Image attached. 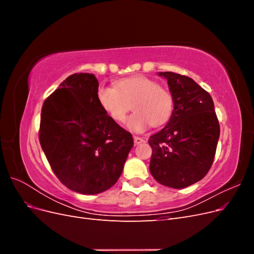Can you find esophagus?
Wrapping results in <instances>:
<instances>
[{"label":"esophagus","instance_id":"obj_1","mask_svg":"<svg viewBox=\"0 0 254 254\" xmlns=\"http://www.w3.org/2000/svg\"><path fill=\"white\" fill-rule=\"evenodd\" d=\"M133 140H134V144L135 145H139V144H141V143H143L145 141L143 137H140V136H134Z\"/></svg>","mask_w":254,"mask_h":254}]
</instances>
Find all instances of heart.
I'll return each mask as SVG.
<instances>
[{
  "label": "heart",
  "mask_w": 254,
  "mask_h": 254,
  "mask_svg": "<svg viewBox=\"0 0 254 254\" xmlns=\"http://www.w3.org/2000/svg\"><path fill=\"white\" fill-rule=\"evenodd\" d=\"M96 97L104 112L118 123L124 121L131 105L133 113L125 124L133 132H143L150 124L155 127L164 125L174 110L171 92L145 76L119 80L115 87L101 86Z\"/></svg>",
  "instance_id": "heart-1"
}]
</instances>
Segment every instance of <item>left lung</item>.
I'll return each mask as SVG.
<instances>
[{
    "mask_svg": "<svg viewBox=\"0 0 254 254\" xmlns=\"http://www.w3.org/2000/svg\"><path fill=\"white\" fill-rule=\"evenodd\" d=\"M167 80L174 110L167 124L149 137V171L159 183L184 189L201 180L212 166L219 124L211 95L193 79L159 72Z\"/></svg>",
    "mask_w": 254,
    "mask_h": 254,
    "instance_id": "8db88e82",
    "label": "left lung"
}]
</instances>
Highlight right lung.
Segmentation results:
<instances>
[{"label":"right lung","instance_id":"obj_1","mask_svg":"<svg viewBox=\"0 0 254 254\" xmlns=\"http://www.w3.org/2000/svg\"><path fill=\"white\" fill-rule=\"evenodd\" d=\"M93 74H73L42 106L39 140L57 178L76 193L99 194L119 180L133 139L101 108Z\"/></svg>","mask_w":254,"mask_h":254}]
</instances>
